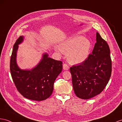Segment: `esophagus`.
Instances as JSON below:
<instances>
[{"label": "esophagus", "mask_w": 122, "mask_h": 122, "mask_svg": "<svg viewBox=\"0 0 122 122\" xmlns=\"http://www.w3.org/2000/svg\"><path fill=\"white\" fill-rule=\"evenodd\" d=\"M69 69V67L66 64H64L63 65V69L65 70H68Z\"/></svg>", "instance_id": "34e87169"}]
</instances>
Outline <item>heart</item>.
<instances>
[{"mask_svg": "<svg viewBox=\"0 0 122 122\" xmlns=\"http://www.w3.org/2000/svg\"><path fill=\"white\" fill-rule=\"evenodd\" d=\"M92 44L90 40L82 36H76L67 39L59 44L56 51L59 54L67 53L68 61L72 64L83 63L88 57Z\"/></svg>", "mask_w": 122, "mask_h": 122, "instance_id": "1", "label": "heart"}]
</instances>
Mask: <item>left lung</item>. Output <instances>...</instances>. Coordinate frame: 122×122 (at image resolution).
I'll use <instances>...</instances> for the list:
<instances>
[{"mask_svg":"<svg viewBox=\"0 0 122 122\" xmlns=\"http://www.w3.org/2000/svg\"><path fill=\"white\" fill-rule=\"evenodd\" d=\"M73 90L77 97L88 99L99 94L111 76L112 61L108 43L96 33V42L83 63L70 68Z\"/></svg>","mask_w":122,"mask_h":122,"instance_id":"1","label":"left lung"}]
</instances>
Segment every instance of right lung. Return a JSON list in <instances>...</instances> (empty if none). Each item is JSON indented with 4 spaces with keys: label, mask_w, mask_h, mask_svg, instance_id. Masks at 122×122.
I'll list each match as a JSON object with an SVG mask.
<instances>
[{
    "label": "right lung",
    "mask_w": 122,
    "mask_h": 122,
    "mask_svg": "<svg viewBox=\"0 0 122 122\" xmlns=\"http://www.w3.org/2000/svg\"><path fill=\"white\" fill-rule=\"evenodd\" d=\"M24 39L23 36H20L13 46L10 66L12 78L17 90L24 97L32 100H44L52 94L54 83L63 69L62 61L50 58L44 53L34 68L20 69L17 64L16 56L19 45Z\"/></svg>",
    "instance_id": "right-lung-1"
}]
</instances>
